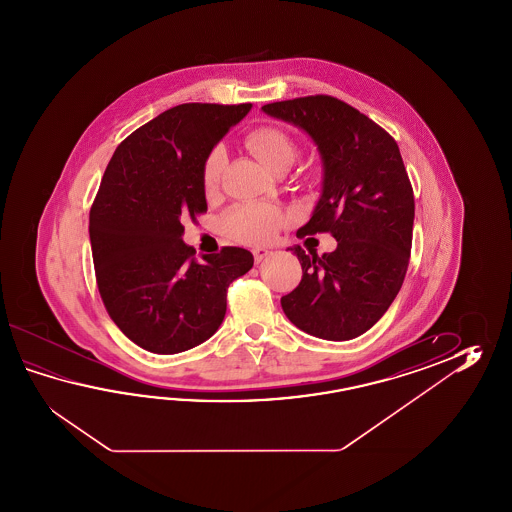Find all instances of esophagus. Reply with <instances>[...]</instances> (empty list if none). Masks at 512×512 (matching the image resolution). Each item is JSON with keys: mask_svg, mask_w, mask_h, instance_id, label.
<instances>
[{"mask_svg": "<svg viewBox=\"0 0 512 512\" xmlns=\"http://www.w3.org/2000/svg\"><path fill=\"white\" fill-rule=\"evenodd\" d=\"M269 252L271 251H267V249H254V251H252V254H254V261H256V263H260V261L265 260V258L269 256Z\"/></svg>", "mask_w": 512, "mask_h": 512, "instance_id": "obj_1", "label": "esophagus"}]
</instances>
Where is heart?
I'll list each match as a JSON object with an SVG mask.
<instances>
[{
	"label": "heart",
	"mask_w": 512,
	"mask_h": 512,
	"mask_svg": "<svg viewBox=\"0 0 512 512\" xmlns=\"http://www.w3.org/2000/svg\"><path fill=\"white\" fill-rule=\"evenodd\" d=\"M245 146L251 150L269 172H285L298 157V146L293 137L276 126H258L247 131ZM227 163L225 148L214 146L201 164V186L210 194L219 185L223 168ZM282 210L267 203H240L230 207L221 216V229L230 240L245 245H265L282 229Z\"/></svg>",
	"instance_id": "obj_1"
}]
</instances>
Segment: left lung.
Masks as SVG:
<instances>
[{
    "label": "left lung",
    "mask_w": 512,
    "mask_h": 512,
    "mask_svg": "<svg viewBox=\"0 0 512 512\" xmlns=\"http://www.w3.org/2000/svg\"><path fill=\"white\" fill-rule=\"evenodd\" d=\"M263 111L307 131L324 161V190L296 236L327 232L324 256L296 245L302 282L282 296L283 313L313 337L366 333L399 293L414 232V188L392 135L331 95L265 104Z\"/></svg>",
    "instance_id": "obj_1"
}]
</instances>
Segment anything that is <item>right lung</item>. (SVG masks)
Listing matches in <instances>:
<instances>
[{
    "label": "right lung",
    "instance_id": "1",
    "mask_svg": "<svg viewBox=\"0 0 512 512\" xmlns=\"http://www.w3.org/2000/svg\"><path fill=\"white\" fill-rule=\"evenodd\" d=\"M252 104L190 102L166 109L120 142L89 210L98 293L120 331L146 351L174 355L212 337L230 283L251 252L223 247L197 260L183 219L207 212L201 164Z\"/></svg>",
    "mask_w": 512,
    "mask_h": 512
}]
</instances>
